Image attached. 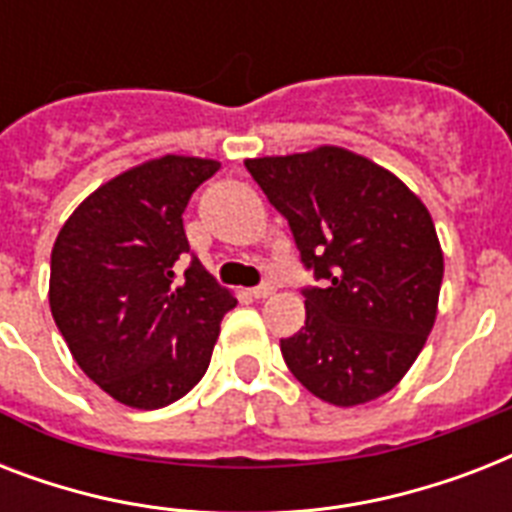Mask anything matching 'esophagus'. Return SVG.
I'll use <instances>...</instances> for the list:
<instances>
[{
    "mask_svg": "<svg viewBox=\"0 0 512 512\" xmlns=\"http://www.w3.org/2000/svg\"><path fill=\"white\" fill-rule=\"evenodd\" d=\"M273 292H276V289H273L271 284H260V287L252 289V292H249V295L255 297V300H265V297H271Z\"/></svg>",
    "mask_w": 512,
    "mask_h": 512,
    "instance_id": "esophagus-1",
    "label": "esophagus"
}]
</instances>
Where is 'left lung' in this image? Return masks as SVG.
<instances>
[{
	"mask_svg": "<svg viewBox=\"0 0 512 512\" xmlns=\"http://www.w3.org/2000/svg\"><path fill=\"white\" fill-rule=\"evenodd\" d=\"M287 217L305 271V327L281 340L289 372L335 406L380 398L420 356L436 321L444 252L417 196L337 146L247 159Z\"/></svg>",
	"mask_w": 512,
	"mask_h": 512,
	"instance_id": "obj_1",
	"label": "left lung"
}]
</instances>
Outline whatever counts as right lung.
I'll use <instances>...</instances> for the list:
<instances>
[{"mask_svg":"<svg viewBox=\"0 0 512 512\" xmlns=\"http://www.w3.org/2000/svg\"><path fill=\"white\" fill-rule=\"evenodd\" d=\"M220 164L162 156L74 209L50 260V311L82 372L132 409H162L204 377L236 297L191 252L183 212Z\"/></svg>","mask_w":512,"mask_h":512,"instance_id":"add662e5","label":"right lung"}]
</instances>
